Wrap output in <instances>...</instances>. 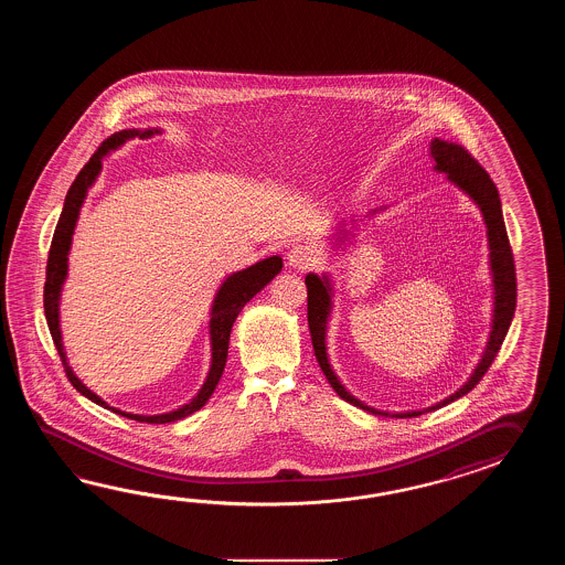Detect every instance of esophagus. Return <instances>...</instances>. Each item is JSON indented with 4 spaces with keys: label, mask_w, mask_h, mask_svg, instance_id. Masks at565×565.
Listing matches in <instances>:
<instances>
[{
    "label": "esophagus",
    "mask_w": 565,
    "mask_h": 565,
    "mask_svg": "<svg viewBox=\"0 0 565 565\" xmlns=\"http://www.w3.org/2000/svg\"><path fill=\"white\" fill-rule=\"evenodd\" d=\"M287 263L290 268H297V270H307L317 263V256L311 246H305V244H297L292 246L287 254Z\"/></svg>",
    "instance_id": "34e87169"
}]
</instances>
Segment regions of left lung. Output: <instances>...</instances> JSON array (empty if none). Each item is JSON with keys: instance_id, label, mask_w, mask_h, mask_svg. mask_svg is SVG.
<instances>
[{"instance_id": "left-lung-1", "label": "left lung", "mask_w": 565, "mask_h": 565, "mask_svg": "<svg viewBox=\"0 0 565 565\" xmlns=\"http://www.w3.org/2000/svg\"><path fill=\"white\" fill-rule=\"evenodd\" d=\"M433 153L434 169L443 171L448 175V180L458 185L462 192L469 195L475 204L479 205L482 212V220L487 224V236H489V250H491V273L492 287H494V309H492V331L487 341V349L480 358L479 365L469 377V382L462 385L452 396L446 397L443 402L434 404L430 408L418 409V412H404V414H390V412H380V409L370 408L358 397L351 396L348 390L337 380L335 372L331 370L329 360H327V348H324V337H327V319L331 312V285L329 278L317 277V275H307L305 285H307V317H309V331H311L312 349L317 361L323 370L324 377L329 380L331 387L335 390L337 396L343 397L349 404L358 406L361 409H367L377 416L385 418H414L420 416L424 412L443 408L446 404L455 402L458 397L469 394L475 385L479 384L482 375L491 367L492 361L497 358L499 349L503 345L504 335L511 327L513 315H515L516 305V278L515 260H513V250L509 244L507 228H504L503 212H501V198L497 192V185L492 183L491 175L482 169L479 161L470 156L469 149L462 145L448 143L443 139H434L430 145ZM345 238V236H343Z\"/></svg>"}]
</instances>
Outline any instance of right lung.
I'll return each instance as SVG.
<instances>
[{
    "label": "right lung",
    "mask_w": 565,
    "mask_h": 565,
    "mask_svg": "<svg viewBox=\"0 0 565 565\" xmlns=\"http://www.w3.org/2000/svg\"><path fill=\"white\" fill-rule=\"evenodd\" d=\"M157 131H135V129H125V131L115 132L108 139H105L100 147L96 149L95 156L88 159L85 168L81 169V173L76 175L73 181L71 190L66 193L64 200V207H62L61 220L54 230L52 236V244H50L49 265H46V285H44V312H46V321H49L50 335L54 339V345L58 349L62 365L66 377L71 380V384L76 387V392H81L83 396L88 397L90 402H95L103 408L113 409L115 414H120L125 418L131 420L147 422V424H168V422H178L185 416H190L193 412L204 408L205 402L214 394L217 382L224 372L226 365V358H228V343L230 331L232 324L236 321V317L241 315L242 307L253 299L256 292H260L263 288L277 277L282 268V258L280 256H270L265 258L256 265L244 268L241 273L230 275L222 287L217 290L216 299L212 305V317H210V341H212V365L210 372L205 377L202 390L198 392V396H193L190 404L181 406V408L168 412V414H157V416H139V414H129V412H120V409L108 406L105 399L96 396L95 392H90L76 375H74L73 367L66 361V353L62 348L61 335V315H58V305H61V290L64 285V278L68 275V250L73 244L74 226L78 220V212L81 205L85 202L86 192L88 188L95 183L96 175L100 173L103 168V157L107 156L108 151L117 149L125 141H129L132 137H151Z\"/></svg>",
    "instance_id": "right-lung-1"
}]
</instances>
